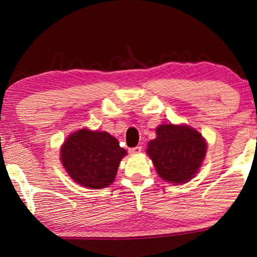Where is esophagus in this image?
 I'll return each mask as SVG.
<instances>
[{
  "mask_svg": "<svg viewBox=\"0 0 257 257\" xmlns=\"http://www.w3.org/2000/svg\"><path fill=\"white\" fill-rule=\"evenodd\" d=\"M142 149H143L142 146H136V147H134V149H130L129 153L130 154H139L142 152Z\"/></svg>",
  "mask_w": 257,
  "mask_h": 257,
  "instance_id": "esophagus-1",
  "label": "esophagus"
}]
</instances>
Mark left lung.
Returning <instances> with one entry per match:
<instances>
[{"label": "left lung", "instance_id": "obj_1", "mask_svg": "<svg viewBox=\"0 0 257 257\" xmlns=\"http://www.w3.org/2000/svg\"><path fill=\"white\" fill-rule=\"evenodd\" d=\"M156 138L146 153L160 178L173 185L188 182L197 175L207 151L202 134L188 124L163 123L155 129Z\"/></svg>", "mask_w": 257, "mask_h": 257}]
</instances>
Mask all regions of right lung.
<instances>
[{
  "instance_id": "obj_1",
  "label": "right lung",
  "mask_w": 257,
  "mask_h": 257,
  "mask_svg": "<svg viewBox=\"0 0 257 257\" xmlns=\"http://www.w3.org/2000/svg\"><path fill=\"white\" fill-rule=\"evenodd\" d=\"M127 151L106 132L82 128L60 147V160L69 177L85 188L102 189L115 179Z\"/></svg>"
}]
</instances>
